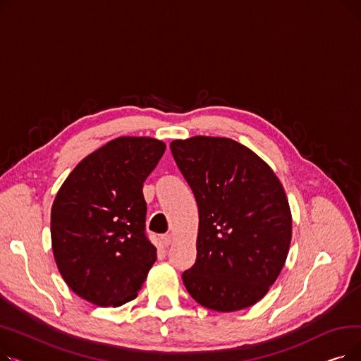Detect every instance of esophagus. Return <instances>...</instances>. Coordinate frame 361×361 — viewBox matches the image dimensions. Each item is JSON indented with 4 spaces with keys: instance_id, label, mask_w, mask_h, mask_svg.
Masks as SVG:
<instances>
[{
    "instance_id": "obj_1",
    "label": "esophagus",
    "mask_w": 361,
    "mask_h": 361,
    "mask_svg": "<svg viewBox=\"0 0 361 361\" xmlns=\"http://www.w3.org/2000/svg\"><path fill=\"white\" fill-rule=\"evenodd\" d=\"M161 241H162V244L165 245V247H168V245L171 244V241H173V235H171V234H164V235H161Z\"/></svg>"
}]
</instances>
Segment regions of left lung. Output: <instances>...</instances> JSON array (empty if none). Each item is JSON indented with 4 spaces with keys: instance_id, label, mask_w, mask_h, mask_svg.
I'll use <instances>...</instances> for the list:
<instances>
[{
    "instance_id": "8db88e82",
    "label": "left lung",
    "mask_w": 361,
    "mask_h": 361,
    "mask_svg": "<svg viewBox=\"0 0 361 361\" xmlns=\"http://www.w3.org/2000/svg\"><path fill=\"white\" fill-rule=\"evenodd\" d=\"M169 147L199 207L197 257L183 272L188 294L224 313L256 305L291 243V212L278 177L233 139L196 136Z\"/></svg>"
}]
</instances>
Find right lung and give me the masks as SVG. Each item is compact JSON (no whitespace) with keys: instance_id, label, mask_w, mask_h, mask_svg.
Listing matches in <instances>:
<instances>
[{"instance_id":"add662e5","label":"right lung","mask_w":361,"mask_h":361,"mask_svg":"<svg viewBox=\"0 0 361 361\" xmlns=\"http://www.w3.org/2000/svg\"><path fill=\"white\" fill-rule=\"evenodd\" d=\"M164 152L157 139L118 137L75 166L54 200L56 267L93 305L116 307L136 298L157 260L146 235L143 183Z\"/></svg>"}]
</instances>
